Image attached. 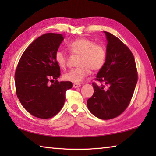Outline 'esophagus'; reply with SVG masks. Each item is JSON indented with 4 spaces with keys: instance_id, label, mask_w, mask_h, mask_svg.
Wrapping results in <instances>:
<instances>
[{
    "instance_id": "1",
    "label": "esophagus",
    "mask_w": 156,
    "mask_h": 156,
    "mask_svg": "<svg viewBox=\"0 0 156 156\" xmlns=\"http://www.w3.org/2000/svg\"><path fill=\"white\" fill-rule=\"evenodd\" d=\"M81 86V84H80V83H74L73 84V87L74 88H78V87H80Z\"/></svg>"
}]
</instances>
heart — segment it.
Segmentation results:
<instances>
[{
    "instance_id": "1",
    "label": "heart",
    "mask_w": 156,
    "mask_h": 156,
    "mask_svg": "<svg viewBox=\"0 0 156 156\" xmlns=\"http://www.w3.org/2000/svg\"><path fill=\"white\" fill-rule=\"evenodd\" d=\"M68 49L73 55H79L78 67L65 73L66 80L79 83L91 73V70L98 71L103 67L107 58L105 47L87 38H78L67 44ZM55 60L61 69L67 65V57L64 52L58 50L55 54Z\"/></svg>"
}]
</instances>
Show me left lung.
<instances>
[{"label":"left lung","instance_id":"left-lung-1","mask_svg":"<svg viewBox=\"0 0 156 156\" xmlns=\"http://www.w3.org/2000/svg\"><path fill=\"white\" fill-rule=\"evenodd\" d=\"M107 36V58L93 83L94 93L87 100L90 112L102 120L118 117L127 108L138 81L133 55L119 38L105 31ZM105 86L108 88L105 89Z\"/></svg>","mask_w":156,"mask_h":156}]
</instances>
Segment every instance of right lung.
Returning a JSON list of instances; mask_svg holds the SVG:
<instances>
[{"label": "right lung", "instance_id": "obj_1", "mask_svg": "<svg viewBox=\"0 0 156 156\" xmlns=\"http://www.w3.org/2000/svg\"><path fill=\"white\" fill-rule=\"evenodd\" d=\"M64 38L55 33L38 37L25 50L16 69L17 97L36 118L48 119L56 115L64 105L66 91L72 87V82L57 80L60 68L55 54Z\"/></svg>", "mask_w": 156, "mask_h": 156}]
</instances>
